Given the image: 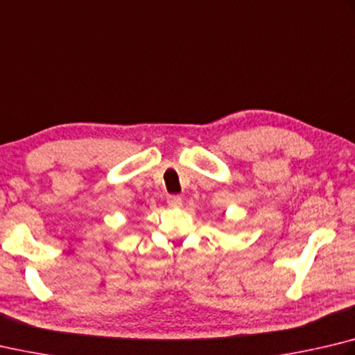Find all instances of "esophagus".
<instances>
[{
	"mask_svg": "<svg viewBox=\"0 0 355 355\" xmlns=\"http://www.w3.org/2000/svg\"><path fill=\"white\" fill-rule=\"evenodd\" d=\"M167 203H169L172 208H178V206L183 205V198L180 196H169L167 197Z\"/></svg>",
	"mask_w": 355,
	"mask_h": 355,
	"instance_id": "34e87169",
	"label": "esophagus"
}]
</instances>
